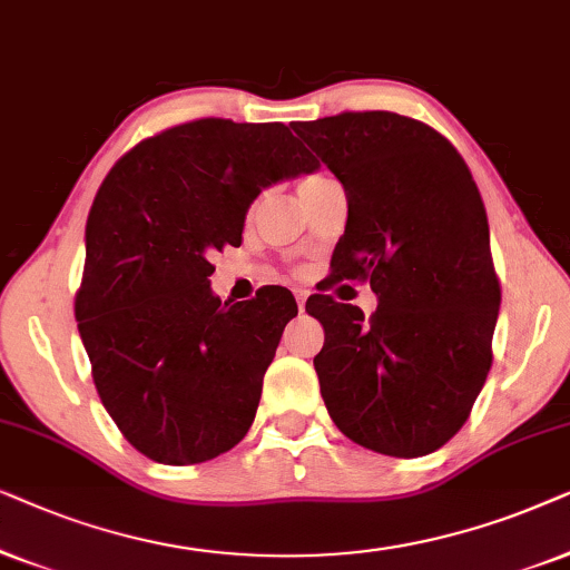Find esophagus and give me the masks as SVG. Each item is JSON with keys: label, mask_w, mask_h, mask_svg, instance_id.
I'll return each instance as SVG.
<instances>
[{"label": "esophagus", "mask_w": 570, "mask_h": 570, "mask_svg": "<svg viewBox=\"0 0 570 570\" xmlns=\"http://www.w3.org/2000/svg\"><path fill=\"white\" fill-rule=\"evenodd\" d=\"M307 289H297L294 292V297H297V305H299V309H305V305H307Z\"/></svg>", "instance_id": "obj_1"}]
</instances>
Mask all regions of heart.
<instances>
[{"label":"heart","mask_w":570,"mask_h":570,"mask_svg":"<svg viewBox=\"0 0 570 570\" xmlns=\"http://www.w3.org/2000/svg\"><path fill=\"white\" fill-rule=\"evenodd\" d=\"M325 181H331V177H328V174H325V171H309V174H305V177H302L299 185H297L299 197L305 195V193H309V189L325 185Z\"/></svg>","instance_id":"heart-1"}]
</instances>
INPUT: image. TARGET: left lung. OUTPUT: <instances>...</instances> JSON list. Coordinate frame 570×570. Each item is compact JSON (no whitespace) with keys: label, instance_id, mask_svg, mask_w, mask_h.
Returning a JSON list of instances; mask_svg holds the SVG:
<instances>
[{"label":"left lung","instance_id":"8db88e82","mask_svg":"<svg viewBox=\"0 0 570 570\" xmlns=\"http://www.w3.org/2000/svg\"><path fill=\"white\" fill-rule=\"evenodd\" d=\"M294 132L344 185L336 276L377 294L370 317L328 294L307 302L325 328L315 373L331 420L385 456L438 451L488 381L500 309L472 171L449 138L393 111H341Z\"/></svg>","mask_w":570,"mask_h":570}]
</instances>
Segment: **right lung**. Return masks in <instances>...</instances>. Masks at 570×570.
Wrapping results in <instances>:
<instances>
[{
    "label": "right lung",
    "instance_id": "1",
    "mask_svg": "<svg viewBox=\"0 0 570 570\" xmlns=\"http://www.w3.org/2000/svg\"><path fill=\"white\" fill-rule=\"evenodd\" d=\"M315 166L281 121L206 117L140 140L106 174L75 317L101 404L142 456L200 464L247 435L297 302L276 286L222 305L210 257L239 245L263 187Z\"/></svg>",
    "mask_w": 570,
    "mask_h": 570
}]
</instances>
